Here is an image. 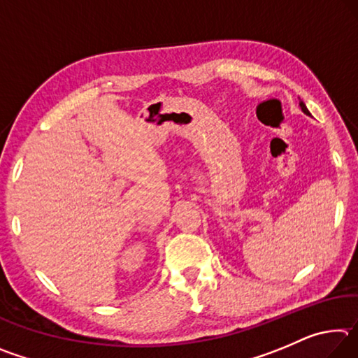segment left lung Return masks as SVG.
I'll list each match as a JSON object with an SVG mask.
<instances>
[{"mask_svg": "<svg viewBox=\"0 0 358 358\" xmlns=\"http://www.w3.org/2000/svg\"><path fill=\"white\" fill-rule=\"evenodd\" d=\"M300 107H301V110H303V113H306V115H311V113H310V110H308V108H306V106H305V102H303V101H300Z\"/></svg>", "mask_w": 358, "mask_h": 358, "instance_id": "obj_1", "label": "left lung"}]
</instances>
